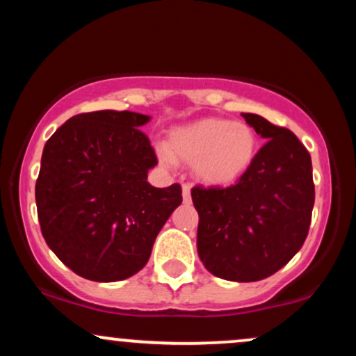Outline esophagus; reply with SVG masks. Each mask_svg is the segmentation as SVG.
<instances>
[{
	"label": "esophagus",
	"instance_id": "esophagus-1",
	"mask_svg": "<svg viewBox=\"0 0 356 356\" xmlns=\"http://www.w3.org/2000/svg\"><path fill=\"white\" fill-rule=\"evenodd\" d=\"M182 199H184V202H191V186L189 184H182Z\"/></svg>",
	"mask_w": 356,
	"mask_h": 356
}]
</instances>
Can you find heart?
Segmentation results:
<instances>
[{
    "label": "heart",
    "mask_w": 356,
    "mask_h": 356,
    "mask_svg": "<svg viewBox=\"0 0 356 356\" xmlns=\"http://www.w3.org/2000/svg\"><path fill=\"white\" fill-rule=\"evenodd\" d=\"M257 154V136L251 125L227 118H201L174 127L161 157L192 162L194 174L207 186H229L243 177Z\"/></svg>",
    "instance_id": "1"
}]
</instances>
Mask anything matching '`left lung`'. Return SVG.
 Here are the masks:
<instances>
[{
  "mask_svg": "<svg viewBox=\"0 0 356 356\" xmlns=\"http://www.w3.org/2000/svg\"><path fill=\"white\" fill-rule=\"evenodd\" d=\"M266 144L229 187H192L197 252L212 275L251 283L275 275L303 246L312 222V157L291 130L243 113Z\"/></svg>",
  "mask_w": 356,
  "mask_h": 356,
  "instance_id": "8db88e82",
  "label": "left lung"
}]
</instances>
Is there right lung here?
<instances>
[{"label":"right lung","mask_w":356,"mask_h":356,"mask_svg":"<svg viewBox=\"0 0 356 356\" xmlns=\"http://www.w3.org/2000/svg\"><path fill=\"white\" fill-rule=\"evenodd\" d=\"M136 112L79 113L44 144L35 197L42 234L65 266L90 281H122L149 261L182 202L179 184L147 182L157 155Z\"/></svg>","instance_id":"1"}]
</instances>
